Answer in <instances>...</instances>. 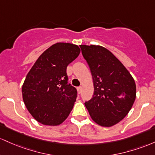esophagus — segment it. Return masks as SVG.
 Instances as JSON below:
<instances>
[{
    "label": "esophagus",
    "instance_id": "1",
    "mask_svg": "<svg viewBox=\"0 0 155 155\" xmlns=\"http://www.w3.org/2000/svg\"><path fill=\"white\" fill-rule=\"evenodd\" d=\"M77 89H78V94H81V90H82V88H81V86L78 87Z\"/></svg>",
    "mask_w": 155,
    "mask_h": 155
}]
</instances>
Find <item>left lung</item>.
<instances>
[{
	"instance_id": "8db88e82",
	"label": "left lung",
	"mask_w": 155,
	"mask_h": 155,
	"mask_svg": "<svg viewBox=\"0 0 155 155\" xmlns=\"http://www.w3.org/2000/svg\"><path fill=\"white\" fill-rule=\"evenodd\" d=\"M89 65L94 93L85 102L91 118L105 127L121 121L128 114L136 97L133 76L112 53L100 45H80Z\"/></svg>"
}]
</instances>
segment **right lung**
<instances>
[{
  "label": "right lung",
  "instance_id": "1",
  "mask_svg": "<svg viewBox=\"0 0 155 155\" xmlns=\"http://www.w3.org/2000/svg\"><path fill=\"white\" fill-rule=\"evenodd\" d=\"M81 53L76 45L58 42L38 58L26 75L22 94L26 108L41 124L57 126L72 111L77 90L67 84V67Z\"/></svg>",
  "mask_w": 155,
  "mask_h": 155
}]
</instances>
